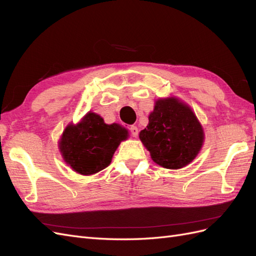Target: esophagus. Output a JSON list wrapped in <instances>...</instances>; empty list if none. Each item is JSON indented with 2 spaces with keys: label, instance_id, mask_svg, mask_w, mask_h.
Returning <instances> with one entry per match:
<instances>
[{
  "label": "esophagus",
  "instance_id": "obj_1",
  "mask_svg": "<svg viewBox=\"0 0 256 256\" xmlns=\"http://www.w3.org/2000/svg\"><path fill=\"white\" fill-rule=\"evenodd\" d=\"M130 132H131V136H132L134 138H136L138 134V129L136 126H131L130 127Z\"/></svg>",
  "mask_w": 256,
  "mask_h": 256
}]
</instances>
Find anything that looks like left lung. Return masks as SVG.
I'll use <instances>...</instances> for the list:
<instances>
[{
  "label": "left lung",
  "instance_id": "obj_1",
  "mask_svg": "<svg viewBox=\"0 0 256 256\" xmlns=\"http://www.w3.org/2000/svg\"><path fill=\"white\" fill-rule=\"evenodd\" d=\"M140 140L162 168L177 170L196 157L204 141L203 128L190 108L176 98L159 99Z\"/></svg>",
  "mask_w": 256,
  "mask_h": 256
}]
</instances>
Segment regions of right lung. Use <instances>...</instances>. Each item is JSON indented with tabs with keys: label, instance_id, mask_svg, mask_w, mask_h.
I'll return each instance as SVG.
<instances>
[{
	"label": "right lung",
	"instance_id": "1",
	"mask_svg": "<svg viewBox=\"0 0 256 256\" xmlns=\"http://www.w3.org/2000/svg\"><path fill=\"white\" fill-rule=\"evenodd\" d=\"M128 130L118 124L106 125L102 116L88 113L78 125H69L62 136L60 150L66 164L76 173L92 175L111 164L113 154Z\"/></svg>",
	"mask_w": 256,
	"mask_h": 256
}]
</instances>
